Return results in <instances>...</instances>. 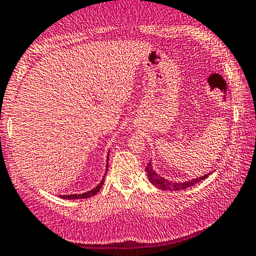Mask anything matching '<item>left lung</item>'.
<instances>
[{
	"label": "left lung",
	"instance_id": "1",
	"mask_svg": "<svg viewBox=\"0 0 256 256\" xmlns=\"http://www.w3.org/2000/svg\"><path fill=\"white\" fill-rule=\"evenodd\" d=\"M145 172L148 173V180H150L151 184H154V186H157V188H160V190L166 191V190H185V188H191V186L196 185L200 182H202V180H204L206 178H208L209 174L204 175V176H200V178H196V179L194 180H190V182H168V180L163 179V178H160L154 173V170L152 169V166H151V162H148V164L146 166L145 168Z\"/></svg>",
	"mask_w": 256,
	"mask_h": 256
}]
</instances>
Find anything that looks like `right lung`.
Masks as SVG:
<instances>
[{"label": "right lung", "mask_w": 256, "mask_h": 256, "mask_svg": "<svg viewBox=\"0 0 256 256\" xmlns=\"http://www.w3.org/2000/svg\"><path fill=\"white\" fill-rule=\"evenodd\" d=\"M106 169H108V166H106ZM102 184H104V179L102 180V182H100L96 188H93V190L86 192V194H64V196H62V198H65V200H80V198L92 197V196H94V194H96L98 192L100 191V188H102Z\"/></svg>", "instance_id": "obj_1"}]
</instances>
